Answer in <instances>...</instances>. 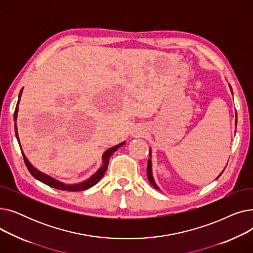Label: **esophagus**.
Wrapping results in <instances>:
<instances>
[{"instance_id": "34e87169", "label": "esophagus", "mask_w": 253, "mask_h": 253, "mask_svg": "<svg viewBox=\"0 0 253 253\" xmlns=\"http://www.w3.org/2000/svg\"><path fill=\"white\" fill-rule=\"evenodd\" d=\"M140 134H141L140 131H138V130H133V135H134V136H138V135H140Z\"/></svg>"}]
</instances>
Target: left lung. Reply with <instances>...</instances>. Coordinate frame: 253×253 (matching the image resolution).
I'll list each match as a JSON object with an SVG mask.
<instances>
[{
	"label": "left lung",
	"instance_id": "8db88e82",
	"mask_svg": "<svg viewBox=\"0 0 253 253\" xmlns=\"http://www.w3.org/2000/svg\"><path fill=\"white\" fill-rule=\"evenodd\" d=\"M230 86V88H231V91H232V93H233V90H232V87H231V85H229ZM236 123H237V120H236ZM152 157V151L150 150V158ZM227 167V166H225ZM225 167H224V169H225ZM222 172H223V170H222ZM222 172L221 173L216 177V178H218L221 174H222ZM147 174H148V178H149V181L151 182V184L153 185V187L155 188V189H157V190H160L159 189V187L158 185L156 184V182H155V179H154V177H153V171H152V160L151 159H149V161H148V167H147Z\"/></svg>",
	"mask_w": 253,
	"mask_h": 253
}]
</instances>
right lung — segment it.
<instances>
[{
    "label": "right lung",
    "mask_w": 253,
    "mask_h": 253,
    "mask_svg": "<svg viewBox=\"0 0 253 253\" xmlns=\"http://www.w3.org/2000/svg\"><path fill=\"white\" fill-rule=\"evenodd\" d=\"M22 90L23 88L21 89L20 93H19V96H18V101H17V104H16V109H15V112H14V128H15V135H16V138L18 140V143L20 145V142H19V137H18V132H17V123H16V120H17V113H18V104H19V100H20V97H21V93H22ZM125 143V141H123L122 143L120 144H117L115 145V147L106 150L103 155H102V166L95 172L94 174H93L91 177H89L88 179H86L85 181H82L80 183H75V184H66V183H63L61 181H58L57 179H54L53 177L43 173V172L39 171L37 168H35L31 163L30 161L28 160V158L25 157L22 149H21V145H20V149H21V153H22V156H23V160H24V163L26 165V167H28L30 173L38 180H40L41 182L49 185V187L51 188H54V189H57V190H61V191H68V192H80V191H84V190H87L91 187H93V185L96 184L101 178L102 176L104 175V172L106 171V169H108V165H109V161L111 159V156L120 148L121 145H123Z\"/></svg>",
    "instance_id": "right-lung-1"
}]
</instances>
